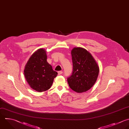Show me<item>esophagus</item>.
Segmentation results:
<instances>
[{
	"label": "esophagus",
	"instance_id": "34e87169",
	"mask_svg": "<svg viewBox=\"0 0 129 129\" xmlns=\"http://www.w3.org/2000/svg\"><path fill=\"white\" fill-rule=\"evenodd\" d=\"M58 75H60L62 74V71H58Z\"/></svg>",
	"mask_w": 129,
	"mask_h": 129
}]
</instances>
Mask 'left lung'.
I'll list each match as a JSON object with an SVG mask.
<instances>
[{"mask_svg":"<svg viewBox=\"0 0 129 129\" xmlns=\"http://www.w3.org/2000/svg\"><path fill=\"white\" fill-rule=\"evenodd\" d=\"M71 54L73 70L67 78L69 85L78 93L86 92L96 82L99 67L91 54L83 48H73Z\"/></svg>","mask_w":129,"mask_h":129,"instance_id":"8db88e82","label":"left lung"}]
</instances>
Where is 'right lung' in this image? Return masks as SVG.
Wrapping results in <instances>:
<instances>
[{"mask_svg":"<svg viewBox=\"0 0 129 129\" xmlns=\"http://www.w3.org/2000/svg\"><path fill=\"white\" fill-rule=\"evenodd\" d=\"M57 75V73L47 62L46 51L42 48L32 55L24 70L25 78L30 87L40 92L51 87Z\"/></svg>","mask_w":129,"mask_h":129,"instance_id":"right-lung-1","label":"right lung"}]
</instances>
